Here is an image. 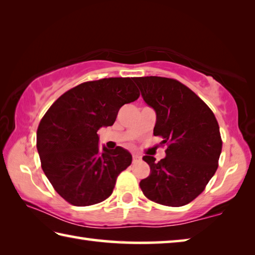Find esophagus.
I'll return each mask as SVG.
<instances>
[{
    "mask_svg": "<svg viewBox=\"0 0 255 255\" xmlns=\"http://www.w3.org/2000/svg\"><path fill=\"white\" fill-rule=\"evenodd\" d=\"M140 159H141V157L139 156V155H138V154H132V163H136L138 161H140Z\"/></svg>",
    "mask_w": 255,
    "mask_h": 255,
    "instance_id": "esophagus-1",
    "label": "esophagus"
}]
</instances>
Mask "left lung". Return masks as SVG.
Masks as SVG:
<instances>
[{"label":"left lung","instance_id":"obj_1","mask_svg":"<svg viewBox=\"0 0 255 255\" xmlns=\"http://www.w3.org/2000/svg\"><path fill=\"white\" fill-rule=\"evenodd\" d=\"M146 105L156 114L154 135L167 143L161 161L145 155L150 173L139 182L156 204L180 207L204 191L222 153L219 126L213 111L195 92L167 77H133Z\"/></svg>","mask_w":255,"mask_h":255}]
</instances>
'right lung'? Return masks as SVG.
Instances as JSON below:
<instances>
[{
    "label": "right lung",
    "instance_id": "obj_1",
    "mask_svg": "<svg viewBox=\"0 0 255 255\" xmlns=\"http://www.w3.org/2000/svg\"><path fill=\"white\" fill-rule=\"evenodd\" d=\"M132 77L85 82L60 96L37 130L41 167L56 192L83 207L106 200L131 154L118 146L99 147L98 130L112 126L120 108L139 97Z\"/></svg>",
    "mask_w": 255,
    "mask_h": 255
}]
</instances>
